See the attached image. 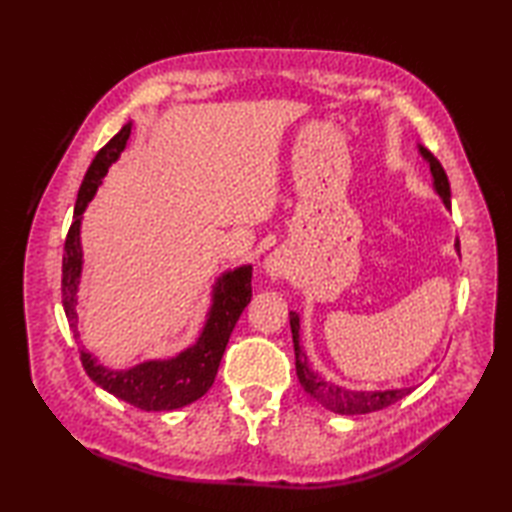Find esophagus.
Wrapping results in <instances>:
<instances>
[{
  "label": "esophagus",
  "instance_id": "esophagus-1",
  "mask_svg": "<svg viewBox=\"0 0 512 512\" xmlns=\"http://www.w3.org/2000/svg\"><path fill=\"white\" fill-rule=\"evenodd\" d=\"M264 268H266V273L273 277V279L286 277L288 270H290V262H288V257H286L284 250H275V253H270L266 257Z\"/></svg>",
  "mask_w": 512,
  "mask_h": 512
}]
</instances>
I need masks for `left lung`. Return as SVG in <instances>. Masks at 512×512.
I'll list each match as a JSON object with an SVG mask.
<instances>
[{
  "instance_id": "1",
  "label": "left lung",
  "mask_w": 512,
  "mask_h": 512,
  "mask_svg": "<svg viewBox=\"0 0 512 512\" xmlns=\"http://www.w3.org/2000/svg\"><path fill=\"white\" fill-rule=\"evenodd\" d=\"M420 154L422 158L429 162L431 167V176H433V187H436L438 195L442 202L447 204V209L451 206V187H449V178L444 173L440 160L431 154L427 147L420 145ZM455 248L460 250V242H455ZM290 330H292V343H295V358H297V376L299 383L308 394L319 400L325 409H330L334 413H341V416H358V413H369V411H378L385 409L389 405H394L396 400L405 398L411 394V387L405 389H387V391H352L330 383V380L321 378L319 374H314L308 367V356L303 354L301 345H299V317L297 312H290Z\"/></svg>"
}]
</instances>
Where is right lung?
Returning a JSON list of instances; mask_svg holds the SVG:
<instances>
[{"instance_id":"1","label":"right lung","mask_w":512,"mask_h":512,"mask_svg":"<svg viewBox=\"0 0 512 512\" xmlns=\"http://www.w3.org/2000/svg\"><path fill=\"white\" fill-rule=\"evenodd\" d=\"M129 134H132V123H127L92 160L79 189V198H76L74 204V222L68 237H65L61 295L65 317H68L74 336H79V332H76V290H79L83 264L79 237L81 215L88 202L94 198L107 169L121 156ZM250 277H253V266H239L217 279L213 288V306L209 310V317H206L200 339L178 356L167 358V361H145L132 369L116 372V369L103 367L99 358L90 352L81 350V363L85 372H88L96 385L138 409L171 411L191 405L193 400L202 398L213 385L228 336H231L239 314L244 312L250 297H253Z\"/></svg>"}]
</instances>
